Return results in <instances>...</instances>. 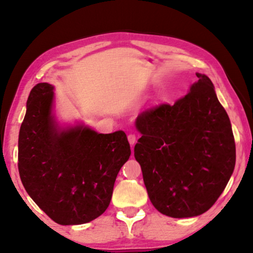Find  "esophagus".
<instances>
[{"instance_id":"1","label":"esophagus","mask_w":253,"mask_h":253,"mask_svg":"<svg viewBox=\"0 0 253 253\" xmlns=\"http://www.w3.org/2000/svg\"><path fill=\"white\" fill-rule=\"evenodd\" d=\"M127 140H129V143H130L131 146H133V145L136 144V141H137V137H136V134L130 133L129 136H127Z\"/></svg>"}]
</instances>
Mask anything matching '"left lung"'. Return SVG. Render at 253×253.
Returning a JSON list of instances; mask_svg holds the SVG:
<instances>
[{
	"instance_id": "obj_1",
	"label": "left lung",
	"mask_w": 253,
	"mask_h": 253,
	"mask_svg": "<svg viewBox=\"0 0 253 253\" xmlns=\"http://www.w3.org/2000/svg\"><path fill=\"white\" fill-rule=\"evenodd\" d=\"M198 81L174 105L141 113L134 146L151 203L170 217L205 213L223 192L235 168L236 147L230 120L213 83Z\"/></svg>"
}]
</instances>
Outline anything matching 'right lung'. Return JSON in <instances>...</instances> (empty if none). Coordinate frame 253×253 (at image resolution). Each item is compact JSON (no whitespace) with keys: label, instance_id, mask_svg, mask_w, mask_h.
<instances>
[{"label":"right lung","instance_id":"obj_1","mask_svg":"<svg viewBox=\"0 0 253 253\" xmlns=\"http://www.w3.org/2000/svg\"><path fill=\"white\" fill-rule=\"evenodd\" d=\"M54 107V86H34L19 130L20 179L56 223H87L109 206L117 174L130 158L129 141L122 130L98 133L84 123L62 126Z\"/></svg>","mask_w":253,"mask_h":253}]
</instances>
